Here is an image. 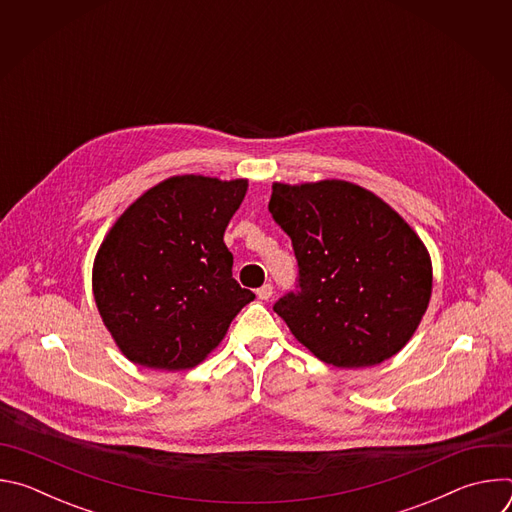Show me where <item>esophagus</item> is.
<instances>
[{
    "label": "esophagus",
    "instance_id": "esophagus-1",
    "mask_svg": "<svg viewBox=\"0 0 512 512\" xmlns=\"http://www.w3.org/2000/svg\"><path fill=\"white\" fill-rule=\"evenodd\" d=\"M273 296V285L271 283H265V285H261L259 289H257V298L259 300H269Z\"/></svg>",
    "mask_w": 512,
    "mask_h": 512
}]
</instances>
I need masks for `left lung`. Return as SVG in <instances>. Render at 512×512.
<instances>
[{
	"instance_id": "obj_1",
	"label": "left lung",
	"mask_w": 512,
	"mask_h": 512,
	"mask_svg": "<svg viewBox=\"0 0 512 512\" xmlns=\"http://www.w3.org/2000/svg\"><path fill=\"white\" fill-rule=\"evenodd\" d=\"M269 212L298 259L273 310L320 360L373 367L397 354L431 298L425 245L379 196L344 180L273 184Z\"/></svg>"
}]
</instances>
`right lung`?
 Segmentation results:
<instances>
[{"label": "right lung", "instance_id": "obj_1", "mask_svg": "<svg viewBox=\"0 0 512 512\" xmlns=\"http://www.w3.org/2000/svg\"><path fill=\"white\" fill-rule=\"evenodd\" d=\"M247 180L174 176L139 196L93 267L99 314L121 352L148 369H192L255 300L223 237Z\"/></svg>", "mask_w": 512, "mask_h": 512}]
</instances>
